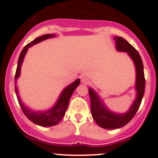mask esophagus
<instances>
[{
    "label": "esophagus",
    "instance_id": "1",
    "mask_svg": "<svg viewBox=\"0 0 158 158\" xmlns=\"http://www.w3.org/2000/svg\"><path fill=\"white\" fill-rule=\"evenodd\" d=\"M81 83L85 84V85H88L89 83V79L86 77H81Z\"/></svg>",
    "mask_w": 158,
    "mask_h": 158
}]
</instances>
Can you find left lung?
Returning a JSON list of instances; mask_svg holds the SVG:
<instances>
[{"mask_svg":"<svg viewBox=\"0 0 158 158\" xmlns=\"http://www.w3.org/2000/svg\"><path fill=\"white\" fill-rule=\"evenodd\" d=\"M113 39L115 41L116 51L127 53L135 64L136 70L135 88L136 90V97L127 112L115 113L108 109L100 96L92 88H89V93L91 100V112L93 119L100 127L110 130L123 127L133 118L140 107L145 92L143 63L139 52L122 37L115 36Z\"/></svg>","mask_w":158,"mask_h":158,"instance_id":"obj_1","label":"left lung"}]
</instances>
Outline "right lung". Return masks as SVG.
<instances>
[{
    "mask_svg": "<svg viewBox=\"0 0 158 158\" xmlns=\"http://www.w3.org/2000/svg\"><path fill=\"white\" fill-rule=\"evenodd\" d=\"M55 37L54 34H47L43 35L40 36V37L36 38L35 40L31 42L27 45L24 47L23 49V51H21L20 54H19V59H18V64L17 68H16V76H15V91H16V96H17V100L19 102V104L21 107L22 111H23V114L26 115L29 120L31 121L32 123H34L35 124H37L39 126L41 127H52L55 126L60 121L62 120V118L64 117L65 114V111L67 110V107L69 105V99H70L71 96H72L73 93L74 92L76 88L80 85V79H77L76 81L71 83L68 86L62 90V92L60 94L59 97H58L57 102L54 104L51 108L48 110H45V111H32L31 108L27 107V106H25L22 100H20V97L18 93V89L16 87V81L18 78L20 76V70H21V66L23 64V59L24 57L27 54V51L28 50L29 47H32L35 44L40 43V42L46 40L47 39H51V38Z\"/></svg>",
    "mask_w": 158,
    "mask_h": 158,
    "instance_id": "add662e5",
    "label": "right lung"
}]
</instances>
